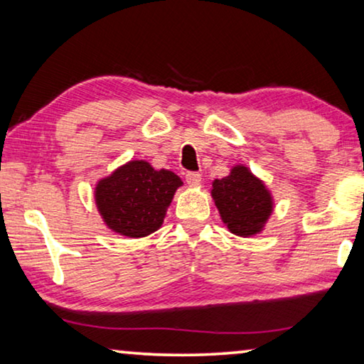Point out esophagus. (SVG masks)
<instances>
[{"label": "esophagus", "mask_w": 364, "mask_h": 364, "mask_svg": "<svg viewBox=\"0 0 364 364\" xmlns=\"http://www.w3.org/2000/svg\"><path fill=\"white\" fill-rule=\"evenodd\" d=\"M200 180H203V178H200V173H198V171H188L186 173V183L189 184V186H198Z\"/></svg>", "instance_id": "esophagus-1"}]
</instances>
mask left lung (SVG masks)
<instances>
[{
    "label": "left lung",
    "instance_id": "8db88e82",
    "mask_svg": "<svg viewBox=\"0 0 364 364\" xmlns=\"http://www.w3.org/2000/svg\"><path fill=\"white\" fill-rule=\"evenodd\" d=\"M212 198L230 232L245 238L261 233L274 210L270 191L245 165L233 166L228 176L213 181Z\"/></svg>",
    "mask_w": 364,
    "mask_h": 364
}]
</instances>
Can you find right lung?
Listing matches in <instances>:
<instances>
[{"label":"right lung","instance_id":"right-lung-1","mask_svg":"<svg viewBox=\"0 0 364 364\" xmlns=\"http://www.w3.org/2000/svg\"><path fill=\"white\" fill-rule=\"evenodd\" d=\"M181 178L155 170L146 160H131L97 183L95 204L109 230L142 238L161 227Z\"/></svg>","mask_w":364,"mask_h":364}]
</instances>
